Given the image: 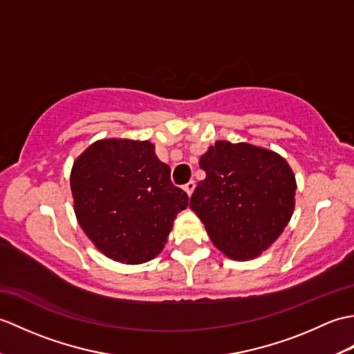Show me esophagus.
Wrapping results in <instances>:
<instances>
[{
  "label": "esophagus",
  "instance_id": "esophagus-1",
  "mask_svg": "<svg viewBox=\"0 0 354 354\" xmlns=\"http://www.w3.org/2000/svg\"><path fill=\"white\" fill-rule=\"evenodd\" d=\"M194 187H196L194 180H190V183H187V184L184 185V192H185L188 196H192L193 192H194Z\"/></svg>",
  "mask_w": 354,
  "mask_h": 354
}]
</instances>
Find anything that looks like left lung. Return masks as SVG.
<instances>
[{
	"label": "left lung",
	"instance_id": "left-lung-1",
	"mask_svg": "<svg viewBox=\"0 0 354 354\" xmlns=\"http://www.w3.org/2000/svg\"><path fill=\"white\" fill-rule=\"evenodd\" d=\"M207 174L192 194L190 209L212 244L234 261L270 249L295 207V175L274 151L217 140L199 160Z\"/></svg>",
	"mask_w": 354,
	"mask_h": 354
}]
</instances>
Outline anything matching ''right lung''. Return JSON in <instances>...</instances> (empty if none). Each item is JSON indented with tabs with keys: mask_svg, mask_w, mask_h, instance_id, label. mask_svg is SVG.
<instances>
[{
	"mask_svg": "<svg viewBox=\"0 0 354 354\" xmlns=\"http://www.w3.org/2000/svg\"><path fill=\"white\" fill-rule=\"evenodd\" d=\"M78 225L95 248L122 264H143L164 249L188 196L170 180L149 140L102 138L73 161Z\"/></svg>",
	"mask_w": 354,
	"mask_h": 354,
	"instance_id": "add662e5",
	"label": "right lung"
}]
</instances>
